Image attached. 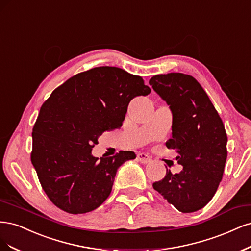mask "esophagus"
Masks as SVG:
<instances>
[{"label":"esophagus","instance_id":"obj_1","mask_svg":"<svg viewBox=\"0 0 251 251\" xmlns=\"http://www.w3.org/2000/svg\"><path fill=\"white\" fill-rule=\"evenodd\" d=\"M137 160L141 161L142 164L151 163V158L147 154H145V153H139V154H137Z\"/></svg>","mask_w":251,"mask_h":251}]
</instances>
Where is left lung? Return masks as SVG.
I'll list each match as a JSON object with an SVG mask.
<instances>
[{"mask_svg":"<svg viewBox=\"0 0 251 251\" xmlns=\"http://www.w3.org/2000/svg\"><path fill=\"white\" fill-rule=\"evenodd\" d=\"M149 84L172 111V137L166 146L177 151L183 167L175 174L167 169L153 189L179 212H196L211 201L222 179L227 157L224 124L194 77L169 73L153 76Z\"/></svg>","mask_w":251,"mask_h":251,"instance_id":"obj_1","label":"left lung"}]
</instances>
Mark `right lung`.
I'll return each mask as SVG.
<instances>
[{
  "mask_svg": "<svg viewBox=\"0 0 251 251\" xmlns=\"http://www.w3.org/2000/svg\"><path fill=\"white\" fill-rule=\"evenodd\" d=\"M150 92L142 77L116 67L79 73L54 90L32 130L31 161L56 206L84 214L107 199L118 168L135 154L120 151L98 158L92 149L104 131L122 126L134 97Z\"/></svg>",
  "mask_w": 251,
  "mask_h": 251,
  "instance_id": "right-lung-1",
  "label": "right lung"
}]
</instances>
